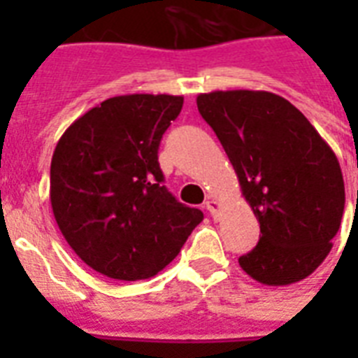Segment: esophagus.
<instances>
[{
  "instance_id": "34e87169",
  "label": "esophagus",
  "mask_w": 358,
  "mask_h": 358,
  "mask_svg": "<svg viewBox=\"0 0 358 358\" xmlns=\"http://www.w3.org/2000/svg\"><path fill=\"white\" fill-rule=\"evenodd\" d=\"M206 210L212 213L213 219H217L219 217V210H221V204H219L217 201H208L206 202Z\"/></svg>"
}]
</instances>
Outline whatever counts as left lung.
<instances>
[{
  "label": "left lung",
  "mask_w": 358,
  "mask_h": 358,
  "mask_svg": "<svg viewBox=\"0 0 358 358\" xmlns=\"http://www.w3.org/2000/svg\"><path fill=\"white\" fill-rule=\"evenodd\" d=\"M196 108L221 141L260 241L239 266L267 286L316 271L342 223L345 189L333 148L299 109L267 91H213ZM358 199V193H357Z\"/></svg>",
  "instance_id": "8db88e82"
}]
</instances>
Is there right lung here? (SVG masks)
<instances>
[{"label":"right lung","mask_w":358,"mask_h":358,"mask_svg":"<svg viewBox=\"0 0 358 358\" xmlns=\"http://www.w3.org/2000/svg\"><path fill=\"white\" fill-rule=\"evenodd\" d=\"M182 106L173 94L108 98L70 124L53 150V217L76 255L106 277H154L204 219L169 193L157 163Z\"/></svg>","instance_id":"obj_1"}]
</instances>
